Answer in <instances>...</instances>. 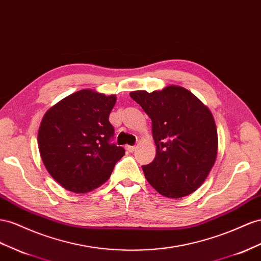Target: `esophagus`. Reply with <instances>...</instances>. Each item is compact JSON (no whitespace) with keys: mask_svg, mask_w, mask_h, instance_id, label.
Here are the masks:
<instances>
[{"mask_svg":"<svg viewBox=\"0 0 261 261\" xmlns=\"http://www.w3.org/2000/svg\"><path fill=\"white\" fill-rule=\"evenodd\" d=\"M135 149H136V146H129V145L126 146V150L129 151V152H133Z\"/></svg>","mask_w":261,"mask_h":261,"instance_id":"1","label":"esophagus"}]
</instances>
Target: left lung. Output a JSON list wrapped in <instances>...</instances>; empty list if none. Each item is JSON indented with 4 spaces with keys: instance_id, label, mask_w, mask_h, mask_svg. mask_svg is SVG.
<instances>
[{
    "instance_id": "obj_1",
    "label": "left lung",
    "mask_w": 261,
    "mask_h": 261,
    "mask_svg": "<svg viewBox=\"0 0 261 261\" xmlns=\"http://www.w3.org/2000/svg\"><path fill=\"white\" fill-rule=\"evenodd\" d=\"M152 123L156 157L143 166L147 181L166 198L193 193L205 181L217 156V130L211 111L189 90L129 93Z\"/></svg>"
}]
</instances>
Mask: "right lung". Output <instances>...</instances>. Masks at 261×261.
I'll return each instance as SVG.
<instances>
[{"mask_svg": "<svg viewBox=\"0 0 261 261\" xmlns=\"http://www.w3.org/2000/svg\"><path fill=\"white\" fill-rule=\"evenodd\" d=\"M116 102L93 90H80L49 109L38 130L40 157L51 177L74 193H87L111 177L125 154L111 143L114 127L109 121Z\"/></svg>", "mask_w": 261, "mask_h": 261, "instance_id": "1", "label": "right lung"}]
</instances>
